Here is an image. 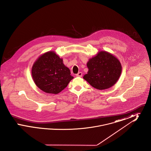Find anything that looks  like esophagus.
<instances>
[{
  "mask_svg": "<svg viewBox=\"0 0 151 151\" xmlns=\"http://www.w3.org/2000/svg\"><path fill=\"white\" fill-rule=\"evenodd\" d=\"M77 77H81L83 76V73L81 72H79L78 73L76 74V75Z\"/></svg>",
  "mask_w": 151,
  "mask_h": 151,
  "instance_id": "esophagus-1",
  "label": "esophagus"
}]
</instances>
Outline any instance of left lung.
Wrapping results in <instances>:
<instances>
[{
	"mask_svg": "<svg viewBox=\"0 0 151 151\" xmlns=\"http://www.w3.org/2000/svg\"><path fill=\"white\" fill-rule=\"evenodd\" d=\"M89 69L83 78L94 88L103 90L114 86L122 71L119 60L106 51H100L87 63Z\"/></svg>",
	"mask_w": 151,
	"mask_h": 151,
	"instance_id": "1",
	"label": "left lung"
}]
</instances>
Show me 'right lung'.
Masks as SVG:
<instances>
[{"mask_svg": "<svg viewBox=\"0 0 151 151\" xmlns=\"http://www.w3.org/2000/svg\"><path fill=\"white\" fill-rule=\"evenodd\" d=\"M32 74L37 86L47 93L60 92L73 78L63 60L53 51L44 54L36 60Z\"/></svg>", "mask_w": 151, "mask_h": 151, "instance_id": "right-lung-1", "label": "right lung"}]
</instances>
